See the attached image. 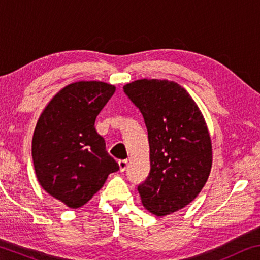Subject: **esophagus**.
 <instances>
[{"label": "esophagus", "mask_w": 260, "mask_h": 260, "mask_svg": "<svg viewBox=\"0 0 260 260\" xmlns=\"http://www.w3.org/2000/svg\"><path fill=\"white\" fill-rule=\"evenodd\" d=\"M118 165H119V171L124 172L127 168V160H119V161H118Z\"/></svg>", "instance_id": "esophagus-1"}]
</instances>
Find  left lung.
Wrapping results in <instances>:
<instances>
[{
    "label": "left lung",
    "mask_w": 260,
    "mask_h": 260,
    "mask_svg": "<svg viewBox=\"0 0 260 260\" xmlns=\"http://www.w3.org/2000/svg\"><path fill=\"white\" fill-rule=\"evenodd\" d=\"M148 129L150 173L138 191L146 210L166 216L196 199L209 177L212 145L205 117L181 85L139 79L124 86Z\"/></svg>",
    "instance_id": "8db88e82"
}]
</instances>
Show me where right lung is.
<instances>
[{"instance_id": "add662e5", "label": "right lung", "mask_w": 260, "mask_h": 260, "mask_svg": "<svg viewBox=\"0 0 260 260\" xmlns=\"http://www.w3.org/2000/svg\"><path fill=\"white\" fill-rule=\"evenodd\" d=\"M115 91L105 82L72 83L52 98L37 120L31 142L37 181L72 209L91 200L119 169L94 127Z\"/></svg>"}]
</instances>
